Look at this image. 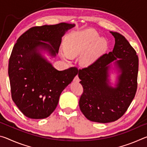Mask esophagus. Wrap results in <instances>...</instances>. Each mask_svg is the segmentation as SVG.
Returning <instances> with one entry per match:
<instances>
[{
	"label": "esophagus",
	"instance_id": "1",
	"mask_svg": "<svg viewBox=\"0 0 147 147\" xmlns=\"http://www.w3.org/2000/svg\"><path fill=\"white\" fill-rule=\"evenodd\" d=\"M79 81H80V78L78 76V74H77V75L74 77V82H79Z\"/></svg>",
	"mask_w": 147,
	"mask_h": 147
}]
</instances>
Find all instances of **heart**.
Masks as SVG:
<instances>
[{
    "label": "heart",
    "instance_id": "1",
    "mask_svg": "<svg viewBox=\"0 0 147 147\" xmlns=\"http://www.w3.org/2000/svg\"><path fill=\"white\" fill-rule=\"evenodd\" d=\"M108 49L105 39L99 38L96 32L85 30L75 32L65 44L66 58H75L84 53L80 59L82 65L88 67L93 64Z\"/></svg>",
    "mask_w": 147,
    "mask_h": 147
}]
</instances>
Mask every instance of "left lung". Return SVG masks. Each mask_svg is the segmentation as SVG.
Instances as JSON below:
<instances>
[{"label": "left lung", "instance_id": "1", "mask_svg": "<svg viewBox=\"0 0 147 147\" xmlns=\"http://www.w3.org/2000/svg\"><path fill=\"white\" fill-rule=\"evenodd\" d=\"M110 33L115 41L113 51L78 71L84 89L80 108L88 120L100 123L121 118L133 100L138 88L139 59L136 52L123 35ZM114 60L121 73L115 88L109 85L108 79L110 63Z\"/></svg>", "mask_w": 147, "mask_h": 147}]
</instances>
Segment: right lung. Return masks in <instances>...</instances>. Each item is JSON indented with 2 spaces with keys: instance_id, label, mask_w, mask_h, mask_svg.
Segmentation results:
<instances>
[{
  "instance_id": "add662e5",
  "label": "right lung",
  "mask_w": 147,
  "mask_h": 147,
  "mask_svg": "<svg viewBox=\"0 0 147 147\" xmlns=\"http://www.w3.org/2000/svg\"><path fill=\"white\" fill-rule=\"evenodd\" d=\"M74 24L34 26L19 37L9 59L11 93L19 110L27 117H48L56 109L61 92L78 73L76 67L58 71L40 51L58 54L61 38Z\"/></svg>"
}]
</instances>
